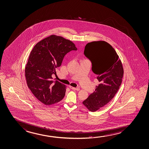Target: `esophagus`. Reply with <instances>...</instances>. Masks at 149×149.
I'll list each match as a JSON object with an SVG mask.
<instances>
[{
  "instance_id": "34e87169",
  "label": "esophagus",
  "mask_w": 149,
  "mask_h": 149,
  "mask_svg": "<svg viewBox=\"0 0 149 149\" xmlns=\"http://www.w3.org/2000/svg\"><path fill=\"white\" fill-rule=\"evenodd\" d=\"M69 88H71V89H73V90H75V91H79L80 90V88H79V87H77V88H75V87H73L69 86Z\"/></svg>"
}]
</instances>
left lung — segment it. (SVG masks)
<instances>
[{"instance_id":"left-lung-1","label":"left lung","mask_w":149,"mask_h":149,"mask_svg":"<svg viewBox=\"0 0 149 149\" xmlns=\"http://www.w3.org/2000/svg\"><path fill=\"white\" fill-rule=\"evenodd\" d=\"M84 54L91 63V70L98 75L99 84L83 102L91 111L104 107L113 98L119 89L123 76L122 63L115 49L104 41L88 43Z\"/></svg>"}]
</instances>
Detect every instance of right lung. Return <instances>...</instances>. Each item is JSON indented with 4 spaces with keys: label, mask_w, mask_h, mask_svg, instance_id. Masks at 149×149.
Here are the masks:
<instances>
[{
    "label": "right lung",
    "mask_w": 149,
    "mask_h": 149,
    "mask_svg": "<svg viewBox=\"0 0 149 149\" xmlns=\"http://www.w3.org/2000/svg\"><path fill=\"white\" fill-rule=\"evenodd\" d=\"M77 50L73 42L61 36H51L34 46L25 68L28 86L36 98L44 104H53L62 100L66 86L52 81V75L60 67L64 56Z\"/></svg>",
    "instance_id": "add662e5"
}]
</instances>
